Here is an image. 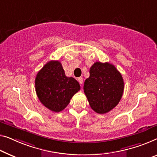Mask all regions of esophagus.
<instances>
[{
	"label": "esophagus",
	"instance_id": "obj_1",
	"mask_svg": "<svg viewBox=\"0 0 157 157\" xmlns=\"http://www.w3.org/2000/svg\"><path fill=\"white\" fill-rule=\"evenodd\" d=\"M78 80L79 82V83L80 84V85L82 86V83H83V79H82V78H79L78 79Z\"/></svg>",
	"mask_w": 157,
	"mask_h": 157
}]
</instances>
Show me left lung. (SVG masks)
Returning a JSON list of instances; mask_svg holds the SVG:
<instances>
[{
    "label": "left lung",
    "mask_w": 157,
    "mask_h": 157,
    "mask_svg": "<svg viewBox=\"0 0 157 157\" xmlns=\"http://www.w3.org/2000/svg\"><path fill=\"white\" fill-rule=\"evenodd\" d=\"M124 90V82L116 67L109 63L96 62L90 70L84 92L96 113H108L118 104Z\"/></svg>",
    "instance_id": "obj_1"
}]
</instances>
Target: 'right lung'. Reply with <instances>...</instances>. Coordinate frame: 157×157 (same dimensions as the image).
Instances as JSON below:
<instances>
[{
    "mask_svg": "<svg viewBox=\"0 0 157 157\" xmlns=\"http://www.w3.org/2000/svg\"><path fill=\"white\" fill-rule=\"evenodd\" d=\"M35 89L39 101L53 112L63 110L80 90L75 79L67 77L58 60L48 62L39 71L35 79Z\"/></svg>",
    "mask_w": 157,
    "mask_h": 157,
    "instance_id": "right-lung-1",
    "label": "right lung"
}]
</instances>
